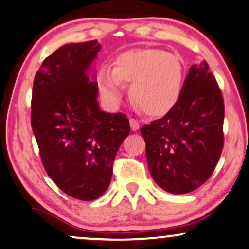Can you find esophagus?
Here are the masks:
<instances>
[{"label": "esophagus", "instance_id": "esophagus-1", "mask_svg": "<svg viewBox=\"0 0 249 249\" xmlns=\"http://www.w3.org/2000/svg\"><path fill=\"white\" fill-rule=\"evenodd\" d=\"M130 126L132 131H137V130H139V127H141V124H139V122L137 121V119L131 118L130 119Z\"/></svg>", "mask_w": 249, "mask_h": 249}]
</instances>
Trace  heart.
<instances>
[{
    "label": "heart",
    "mask_w": 249,
    "mask_h": 249,
    "mask_svg": "<svg viewBox=\"0 0 249 249\" xmlns=\"http://www.w3.org/2000/svg\"><path fill=\"white\" fill-rule=\"evenodd\" d=\"M184 73L180 57L154 48H139L117 56L113 68H99L96 82L107 107H119L125 83H131V96L138 107L147 115L161 116L178 102Z\"/></svg>",
    "instance_id": "1"
}]
</instances>
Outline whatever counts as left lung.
I'll return each instance as SVG.
<instances>
[{
    "label": "left lung",
    "mask_w": 249,
    "mask_h": 249,
    "mask_svg": "<svg viewBox=\"0 0 249 249\" xmlns=\"http://www.w3.org/2000/svg\"><path fill=\"white\" fill-rule=\"evenodd\" d=\"M224 99L206 61L191 67L178 102L144 125L147 166L166 192H192L212 176L224 147Z\"/></svg>",
    "instance_id": "1"
}]
</instances>
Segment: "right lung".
<instances>
[{"instance_id": "1", "label": "right lung", "mask_w": 249, "mask_h": 249, "mask_svg": "<svg viewBox=\"0 0 249 249\" xmlns=\"http://www.w3.org/2000/svg\"><path fill=\"white\" fill-rule=\"evenodd\" d=\"M99 50L97 39L57 49L36 72L31 98L43 166L63 192L84 201L107 191L117 151L130 133L126 115L99 108L97 82L89 78Z\"/></svg>"}]
</instances>
